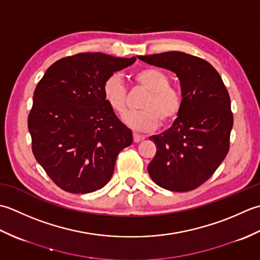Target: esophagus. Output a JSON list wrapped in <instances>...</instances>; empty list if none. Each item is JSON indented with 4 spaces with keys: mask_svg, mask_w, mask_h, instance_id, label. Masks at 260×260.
<instances>
[{
    "mask_svg": "<svg viewBox=\"0 0 260 260\" xmlns=\"http://www.w3.org/2000/svg\"><path fill=\"white\" fill-rule=\"evenodd\" d=\"M142 139H144V137H142V136L134 134V141L135 142H140Z\"/></svg>",
    "mask_w": 260,
    "mask_h": 260,
    "instance_id": "esophagus-1",
    "label": "esophagus"
}]
</instances>
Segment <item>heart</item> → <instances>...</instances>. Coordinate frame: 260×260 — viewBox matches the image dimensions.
Masks as SVG:
<instances>
[{
    "label": "heart",
    "instance_id": "heart-1",
    "mask_svg": "<svg viewBox=\"0 0 260 260\" xmlns=\"http://www.w3.org/2000/svg\"><path fill=\"white\" fill-rule=\"evenodd\" d=\"M135 82L148 91L140 104L142 111L129 112L123 122L131 129L149 132L159 124L172 122L182 109V96L178 91L169 86V77L155 68H146L135 75ZM104 100L115 113L123 114L126 110V88L118 74L109 76L102 87Z\"/></svg>",
    "mask_w": 260,
    "mask_h": 260
}]
</instances>
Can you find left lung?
I'll return each mask as SVG.
<instances>
[{
    "instance_id": "left-lung-1",
    "label": "left lung",
    "mask_w": 260,
    "mask_h": 260,
    "mask_svg": "<svg viewBox=\"0 0 260 260\" xmlns=\"http://www.w3.org/2000/svg\"><path fill=\"white\" fill-rule=\"evenodd\" d=\"M176 74L182 109L172 126L149 137L157 152L148 165L153 182L173 192L199 187L213 175L229 151L234 125L230 96L210 62L181 51L138 56Z\"/></svg>"
}]
</instances>
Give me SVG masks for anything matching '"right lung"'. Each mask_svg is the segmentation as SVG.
Masks as SVG:
<instances>
[{
	"label": "right lung",
	"mask_w": 260,
	"mask_h": 260,
	"mask_svg": "<svg viewBox=\"0 0 260 260\" xmlns=\"http://www.w3.org/2000/svg\"><path fill=\"white\" fill-rule=\"evenodd\" d=\"M137 58L101 52L65 57L46 71L34 93L28 119L32 152L57 186L74 194L102 188L132 131L104 100L109 76Z\"/></svg>",
	"instance_id": "obj_1"
}]
</instances>
